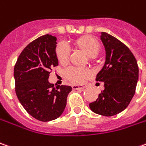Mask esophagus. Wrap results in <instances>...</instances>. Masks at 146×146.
<instances>
[{
    "label": "esophagus",
    "mask_w": 146,
    "mask_h": 146,
    "mask_svg": "<svg viewBox=\"0 0 146 146\" xmlns=\"http://www.w3.org/2000/svg\"><path fill=\"white\" fill-rule=\"evenodd\" d=\"M72 88L73 90H83V89L86 88L85 86H77V85H73L72 86Z\"/></svg>",
    "instance_id": "obj_1"
}]
</instances>
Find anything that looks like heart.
I'll use <instances>...</instances> for the list:
<instances>
[{
  "label": "heart",
  "mask_w": 146,
  "mask_h": 146,
  "mask_svg": "<svg viewBox=\"0 0 146 146\" xmlns=\"http://www.w3.org/2000/svg\"><path fill=\"white\" fill-rule=\"evenodd\" d=\"M74 44L78 48H82L83 51L90 57H94L100 52V44L95 38L89 35H85L80 37L75 40ZM56 56L58 61L61 64H65L69 60L70 56V49L64 42H60L56 47ZM90 74L88 68H81V67H69L64 71V76L69 82L74 84L82 83L86 78Z\"/></svg>",
  "instance_id": "obj_1"
}]
</instances>
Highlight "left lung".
Wrapping results in <instances>:
<instances>
[{
    "label": "left lung",
    "instance_id": "1",
    "mask_svg": "<svg viewBox=\"0 0 146 146\" xmlns=\"http://www.w3.org/2000/svg\"><path fill=\"white\" fill-rule=\"evenodd\" d=\"M101 39L106 49V62L95 80L103 82L105 89L90 108L94 113L112 116L123 111L134 96L138 65L133 52L121 41L105 32Z\"/></svg>",
    "mask_w": 146,
    "mask_h": 146
}]
</instances>
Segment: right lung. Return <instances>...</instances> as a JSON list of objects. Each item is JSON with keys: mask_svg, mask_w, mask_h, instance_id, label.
<instances>
[{"mask_svg": "<svg viewBox=\"0 0 146 146\" xmlns=\"http://www.w3.org/2000/svg\"><path fill=\"white\" fill-rule=\"evenodd\" d=\"M56 38L44 35L31 42L19 55L14 65L15 92L24 109L35 119L48 122L63 113L69 86L48 82L52 68L58 65Z\"/></svg>", "mask_w": 146, "mask_h": 146, "instance_id": "obj_1", "label": "right lung"}]
</instances>
